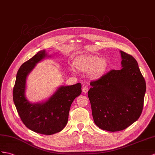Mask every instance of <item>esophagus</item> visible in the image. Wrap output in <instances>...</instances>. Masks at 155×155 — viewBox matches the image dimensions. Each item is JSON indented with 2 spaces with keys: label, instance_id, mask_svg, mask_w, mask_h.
<instances>
[{
  "label": "esophagus",
  "instance_id": "obj_1",
  "mask_svg": "<svg viewBox=\"0 0 155 155\" xmlns=\"http://www.w3.org/2000/svg\"><path fill=\"white\" fill-rule=\"evenodd\" d=\"M88 90H89L88 87L87 86H84V87H83V89H82V91H83V93H87L88 92Z\"/></svg>",
  "mask_w": 155,
  "mask_h": 155
}]
</instances>
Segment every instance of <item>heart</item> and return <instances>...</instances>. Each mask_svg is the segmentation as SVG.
<instances>
[{
	"instance_id": "obj_1",
	"label": "heart",
	"mask_w": 155,
	"mask_h": 155,
	"mask_svg": "<svg viewBox=\"0 0 155 155\" xmlns=\"http://www.w3.org/2000/svg\"><path fill=\"white\" fill-rule=\"evenodd\" d=\"M108 65L106 58H100L99 56L94 54L79 56L73 61L75 69L81 72H88L89 76L92 78L102 76L107 71Z\"/></svg>"
}]
</instances>
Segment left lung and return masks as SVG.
Segmentation results:
<instances>
[{
    "mask_svg": "<svg viewBox=\"0 0 155 155\" xmlns=\"http://www.w3.org/2000/svg\"><path fill=\"white\" fill-rule=\"evenodd\" d=\"M122 68L91 81L88 91L94 122L101 130L118 131L141 116L146 83L133 56L120 51Z\"/></svg>",
    "mask_w": 155,
    "mask_h": 155,
    "instance_id": "8db88e82",
    "label": "left lung"
}]
</instances>
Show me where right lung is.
Here are the masks:
<instances>
[{"mask_svg": "<svg viewBox=\"0 0 155 155\" xmlns=\"http://www.w3.org/2000/svg\"><path fill=\"white\" fill-rule=\"evenodd\" d=\"M49 56L45 50L41 51L24 62L18 71L13 89L14 103L21 121L29 130L44 135L58 133L64 128L71 104L81 93V84L78 83L59 87L48 99L41 103H31L26 99L28 75L37 63Z\"/></svg>", "mask_w": 155, "mask_h": 155, "instance_id": "obj_1", "label": "right lung"}]
</instances>
